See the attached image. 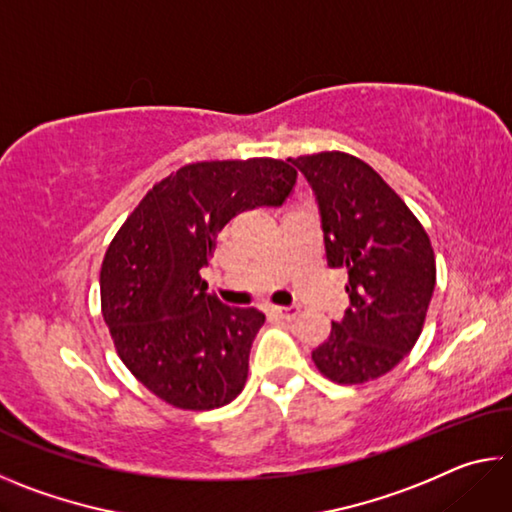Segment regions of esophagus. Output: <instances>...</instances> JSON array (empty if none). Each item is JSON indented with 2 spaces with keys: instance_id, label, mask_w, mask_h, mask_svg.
<instances>
[{
  "instance_id": "obj_1",
  "label": "esophagus",
  "mask_w": 512,
  "mask_h": 512,
  "mask_svg": "<svg viewBox=\"0 0 512 512\" xmlns=\"http://www.w3.org/2000/svg\"><path fill=\"white\" fill-rule=\"evenodd\" d=\"M271 311L275 316H280L282 320H296L300 314L298 307H273Z\"/></svg>"
}]
</instances>
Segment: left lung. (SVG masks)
<instances>
[{"label":"left lung","instance_id":"obj_1","mask_svg":"<svg viewBox=\"0 0 512 512\" xmlns=\"http://www.w3.org/2000/svg\"><path fill=\"white\" fill-rule=\"evenodd\" d=\"M314 189L327 264L348 271L350 307L311 352L336 384L384 377L413 350L436 287L427 230L359 158L341 151L289 158Z\"/></svg>","mask_w":512,"mask_h":512}]
</instances>
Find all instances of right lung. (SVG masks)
Here are the masks:
<instances>
[{
	"instance_id": "1",
	"label": "right lung",
	"mask_w": 512,
	"mask_h": 512,
	"mask_svg": "<svg viewBox=\"0 0 512 512\" xmlns=\"http://www.w3.org/2000/svg\"><path fill=\"white\" fill-rule=\"evenodd\" d=\"M289 160L185 164L146 192L101 264V311L137 381L176 409L210 411L244 391L248 354L266 316L207 293L201 268L232 216L282 205Z\"/></svg>"
}]
</instances>
